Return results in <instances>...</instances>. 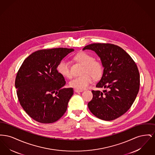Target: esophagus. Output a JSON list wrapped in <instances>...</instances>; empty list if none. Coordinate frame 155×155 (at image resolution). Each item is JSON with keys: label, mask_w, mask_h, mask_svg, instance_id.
Wrapping results in <instances>:
<instances>
[{"label": "esophagus", "mask_w": 155, "mask_h": 155, "mask_svg": "<svg viewBox=\"0 0 155 155\" xmlns=\"http://www.w3.org/2000/svg\"><path fill=\"white\" fill-rule=\"evenodd\" d=\"M74 91H75V92L78 93V92H82V90H78V89H74Z\"/></svg>", "instance_id": "esophagus-1"}]
</instances>
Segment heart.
Masks as SVG:
<instances>
[{"mask_svg":"<svg viewBox=\"0 0 155 155\" xmlns=\"http://www.w3.org/2000/svg\"><path fill=\"white\" fill-rule=\"evenodd\" d=\"M74 59L84 65L82 75L74 78L69 82L71 87L76 89L82 90L86 88L92 82V77L95 79L99 78L103 73L102 63L97 60H94L92 56L85 52L78 53L74 56ZM57 70L60 74L67 78L72 77L70 66L68 61L63 59L59 63Z\"/></svg>","mask_w":155,"mask_h":155,"instance_id":"1","label":"heart"}]
</instances>
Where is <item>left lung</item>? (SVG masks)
<instances>
[{
	"label": "left lung",
	"instance_id": "1",
	"mask_svg": "<svg viewBox=\"0 0 155 155\" xmlns=\"http://www.w3.org/2000/svg\"><path fill=\"white\" fill-rule=\"evenodd\" d=\"M95 51L104 67L97 88L92 91L93 97L89 109L97 118L106 121L117 118L132 106L139 91L140 76L131 57L120 46L111 44H92L83 48Z\"/></svg>",
	"mask_w": 155,
	"mask_h": 155
}]
</instances>
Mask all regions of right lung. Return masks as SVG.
<instances>
[{
  "instance_id": "obj_1",
  "label": "right lung",
  "mask_w": 155,
  "mask_h": 155,
  "mask_svg": "<svg viewBox=\"0 0 155 155\" xmlns=\"http://www.w3.org/2000/svg\"><path fill=\"white\" fill-rule=\"evenodd\" d=\"M73 49H42L32 53L23 61L15 78V87L23 109L34 120L48 124L61 118L73 95V88L59 73V62Z\"/></svg>"
}]
</instances>
